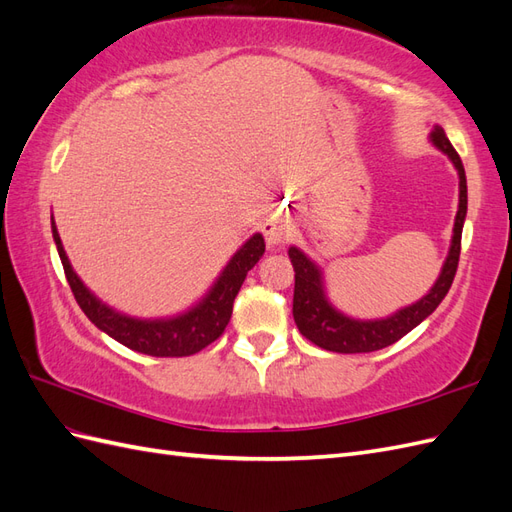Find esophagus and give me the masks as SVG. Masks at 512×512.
I'll use <instances>...</instances> for the list:
<instances>
[{
  "mask_svg": "<svg viewBox=\"0 0 512 512\" xmlns=\"http://www.w3.org/2000/svg\"><path fill=\"white\" fill-rule=\"evenodd\" d=\"M292 233H294V225L285 216H272L264 227L268 244H283L292 238Z\"/></svg>",
  "mask_w": 512,
  "mask_h": 512,
  "instance_id": "1",
  "label": "esophagus"
}]
</instances>
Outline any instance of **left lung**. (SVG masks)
<instances>
[{"label": "left lung", "instance_id": "left-lung-1", "mask_svg": "<svg viewBox=\"0 0 512 512\" xmlns=\"http://www.w3.org/2000/svg\"><path fill=\"white\" fill-rule=\"evenodd\" d=\"M430 142L450 157L458 173V212L454 218L452 244L448 257L443 261V268L430 292L422 296L417 303L402 307L387 318L378 320H357L339 311L324 290V274L316 261L309 259L300 248L290 246L292 266H294V322L298 331L316 346L342 352V355H355V352H374L396 344L400 337L413 331L417 324H422L432 311H435L445 294L450 292L454 274L458 268V255H461V235L467 216V179L461 157L454 151L452 142L445 136V131L435 125L430 131Z\"/></svg>", "mask_w": 512, "mask_h": 512}]
</instances>
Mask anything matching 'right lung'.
I'll return each instance as SVG.
<instances>
[{
	"mask_svg": "<svg viewBox=\"0 0 512 512\" xmlns=\"http://www.w3.org/2000/svg\"><path fill=\"white\" fill-rule=\"evenodd\" d=\"M51 233H54V242L64 274H67V281L71 285V292L77 305L86 313V318L119 344L151 357H190L194 352L216 342L222 331L227 329L233 300L238 296L248 270L257 264L266 251L264 235L255 233L229 259V264L222 268L220 277L209 287V292L199 303L173 318L142 320L112 309L82 283L71 266L67 251H64L54 216H51Z\"/></svg>",
	"mask_w": 512,
	"mask_h": 512,
	"instance_id": "add662e5",
	"label": "right lung"
}]
</instances>
